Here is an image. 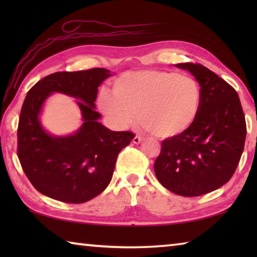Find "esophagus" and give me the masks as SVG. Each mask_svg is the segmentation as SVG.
<instances>
[{"mask_svg":"<svg viewBox=\"0 0 257 257\" xmlns=\"http://www.w3.org/2000/svg\"><path fill=\"white\" fill-rule=\"evenodd\" d=\"M144 141V138L141 137V136H135L133 139V143L134 144H141V143Z\"/></svg>","mask_w":257,"mask_h":257,"instance_id":"34e87169","label":"esophagus"}]
</instances>
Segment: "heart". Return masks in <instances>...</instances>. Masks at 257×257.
<instances>
[{
	"label": "heart",
	"mask_w": 257,
	"mask_h": 257,
	"mask_svg": "<svg viewBox=\"0 0 257 257\" xmlns=\"http://www.w3.org/2000/svg\"><path fill=\"white\" fill-rule=\"evenodd\" d=\"M98 106L120 129L136 119L156 137L172 138L186 133L202 106V89L193 77L173 71L125 72L102 92Z\"/></svg>",
	"instance_id": "obj_1"
}]
</instances>
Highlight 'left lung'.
Segmentation results:
<instances>
[{
    "mask_svg": "<svg viewBox=\"0 0 257 257\" xmlns=\"http://www.w3.org/2000/svg\"><path fill=\"white\" fill-rule=\"evenodd\" d=\"M201 86L202 106L186 133L162 142L154 163L161 185L180 196L211 193L230 180L240 160L246 121L236 90L202 64L179 63Z\"/></svg>",
    "mask_w": 257,
    "mask_h": 257,
    "instance_id": "left-lung-1",
    "label": "left lung"
}]
</instances>
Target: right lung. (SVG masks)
I'll use <instances>...</instances> for the list:
<instances>
[{
	"label": "right lung",
	"mask_w": 257,
	"mask_h": 257,
	"mask_svg": "<svg viewBox=\"0 0 257 257\" xmlns=\"http://www.w3.org/2000/svg\"><path fill=\"white\" fill-rule=\"evenodd\" d=\"M110 76L104 68L55 72L27 93L18 124V158L29 181L45 196L85 203L110 184L118 154L135 137L129 132H112L99 122L95 99L98 86ZM53 92L77 99L83 123L73 134L54 137L40 123L42 106Z\"/></svg>",
	"instance_id": "obj_1"
}]
</instances>
